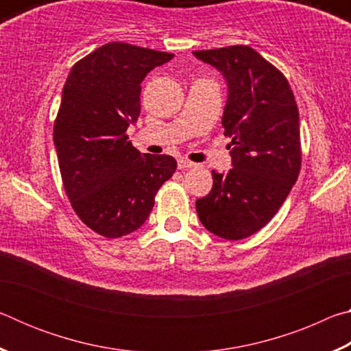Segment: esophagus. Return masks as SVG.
I'll return each instance as SVG.
<instances>
[{"instance_id": "esophagus-1", "label": "esophagus", "mask_w": 351, "mask_h": 351, "mask_svg": "<svg viewBox=\"0 0 351 351\" xmlns=\"http://www.w3.org/2000/svg\"><path fill=\"white\" fill-rule=\"evenodd\" d=\"M192 167H195V164L190 162L189 159H186V158H180V159H178V169L184 170V169H192Z\"/></svg>"}]
</instances>
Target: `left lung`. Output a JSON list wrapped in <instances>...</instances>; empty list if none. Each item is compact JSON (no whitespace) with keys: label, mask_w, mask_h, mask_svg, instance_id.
I'll list each match as a JSON object with an SVG mask.
<instances>
[{"label":"left lung","mask_w":351,"mask_h":351,"mask_svg":"<svg viewBox=\"0 0 351 351\" xmlns=\"http://www.w3.org/2000/svg\"><path fill=\"white\" fill-rule=\"evenodd\" d=\"M228 85L221 123L232 138L228 173L197 199L201 224L226 240L257 232L287 199L300 170L299 110L288 80L249 46L195 51Z\"/></svg>","instance_id":"1"}]
</instances>
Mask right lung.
I'll return each mask as SVG.
<instances>
[{"label":"right lung","mask_w":351,"mask_h":351,"mask_svg":"<svg viewBox=\"0 0 351 351\" xmlns=\"http://www.w3.org/2000/svg\"><path fill=\"white\" fill-rule=\"evenodd\" d=\"M173 54L108 43L77 62L62 93L54 145L64 190L88 228L106 239L139 229L176 170L169 154L141 153L127 128L141 112V83Z\"/></svg>","instance_id":"add662e5"}]
</instances>
